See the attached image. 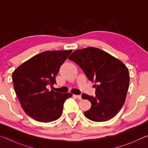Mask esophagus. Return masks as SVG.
<instances>
[{
  "label": "esophagus",
  "instance_id": "34e87169",
  "mask_svg": "<svg viewBox=\"0 0 148 148\" xmlns=\"http://www.w3.org/2000/svg\"><path fill=\"white\" fill-rule=\"evenodd\" d=\"M75 97H77V99H78L79 100H82V96L81 95H74Z\"/></svg>",
  "mask_w": 148,
  "mask_h": 148
}]
</instances>
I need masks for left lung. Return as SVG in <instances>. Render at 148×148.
I'll list each match as a JSON object with an SVG mask.
<instances>
[{"instance_id": "1", "label": "left lung", "mask_w": 148, "mask_h": 148, "mask_svg": "<svg viewBox=\"0 0 148 148\" xmlns=\"http://www.w3.org/2000/svg\"><path fill=\"white\" fill-rule=\"evenodd\" d=\"M95 82V97L82 94L91 102V107L84 116L91 121H108L119 113L126 99L129 86L127 66L116 57L99 48L89 47L77 49L69 56Z\"/></svg>"}]
</instances>
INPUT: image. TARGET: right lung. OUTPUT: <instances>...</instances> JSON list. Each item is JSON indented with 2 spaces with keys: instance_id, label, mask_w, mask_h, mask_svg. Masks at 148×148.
I'll return each instance as SVG.
<instances>
[{
  "instance_id": "right-lung-1",
  "label": "right lung",
  "mask_w": 148,
  "mask_h": 148,
  "mask_svg": "<svg viewBox=\"0 0 148 148\" xmlns=\"http://www.w3.org/2000/svg\"><path fill=\"white\" fill-rule=\"evenodd\" d=\"M72 51L42 52L23 62L12 74L14 90L22 108L36 121L48 123L58 119L64 101L72 96L46 88L56 84L60 67Z\"/></svg>"
}]
</instances>
